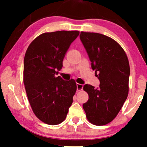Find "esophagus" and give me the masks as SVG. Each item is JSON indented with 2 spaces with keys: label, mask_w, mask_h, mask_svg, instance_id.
Instances as JSON below:
<instances>
[{
  "label": "esophagus",
  "mask_w": 147,
  "mask_h": 147,
  "mask_svg": "<svg viewBox=\"0 0 147 147\" xmlns=\"http://www.w3.org/2000/svg\"><path fill=\"white\" fill-rule=\"evenodd\" d=\"M76 87H77V91H82L83 89V87L84 86L82 84H76Z\"/></svg>",
  "instance_id": "34e87169"
}]
</instances>
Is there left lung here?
I'll list each match as a JSON object with an SVG mask.
<instances>
[{
	"label": "left lung",
	"instance_id": "8db88e82",
	"mask_svg": "<svg viewBox=\"0 0 147 147\" xmlns=\"http://www.w3.org/2000/svg\"><path fill=\"white\" fill-rule=\"evenodd\" d=\"M80 40L100 80V88L89 84L84 90L89 100L83 104L87 119L96 126L106 125L118 115L129 91L130 65L127 55L117 42L103 34L81 32Z\"/></svg>",
	"mask_w": 147,
	"mask_h": 147
}]
</instances>
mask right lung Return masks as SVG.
<instances>
[{"label":"right lung","mask_w":147,"mask_h":147,"mask_svg":"<svg viewBox=\"0 0 147 147\" xmlns=\"http://www.w3.org/2000/svg\"><path fill=\"white\" fill-rule=\"evenodd\" d=\"M77 30L45 32L30 44L24 59L23 82L34 113L49 125L62 123L76 91L73 79L56 76L69 46L79 35Z\"/></svg>","instance_id":"obj_1"}]
</instances>
